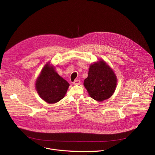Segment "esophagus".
<instances>
[{"label": "esophagus", "instance_id": "obj_1", "mask_svg": "<svg viewBox=\"0 0 155 155\" xmlns=\"http://www.w3.org/2000/svg\"><path fill=\"white\" fill-rule=\"evenodd\" d=\"M73 84L74 85H80V80H76L73 82Z\"/></svg>", "mask_w": 155, "mask_h": 155}]
</instances>
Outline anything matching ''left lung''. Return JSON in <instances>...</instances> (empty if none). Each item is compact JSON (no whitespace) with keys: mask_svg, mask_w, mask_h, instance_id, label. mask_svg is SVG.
I'll list each match as a JSON object with an SVG mask.
<instances>
[{"mask_svg":"<svg viewBox=\"0 0 155 155\" xmlns=\"http://www.w3.org/2000/svg\"><path fill=\"white\" fill-rule=\"evenodd\" d=\"M84 85L91 97L101 102L110 98L114 92L117 77L109 65L100 60L91 65Z\"/></svg>","mask_w":155,"mask_h":155,"instance_id":"8db88e82","label":"left lung"}]
</instances>
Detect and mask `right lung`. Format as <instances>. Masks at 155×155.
Wrapping results in <instances>:
<instances>
[{
	"instance_id": "add662e5",
	"label": "right lung",
	"mask_w": 155,
	"mask_h": 155,
	"mask_svg": "<svg viewBox=\"0 0 155 155\" xmlns=\"http://www.w3.org/2000/svg\"><path fill=\"white\" fill-rule=\"evenodd\" d=\"M35 85L41 98L49 104L61 100L70 86L67 81L61 77L49 63L41 71Z\"/></svg>"
}]
</instances>
